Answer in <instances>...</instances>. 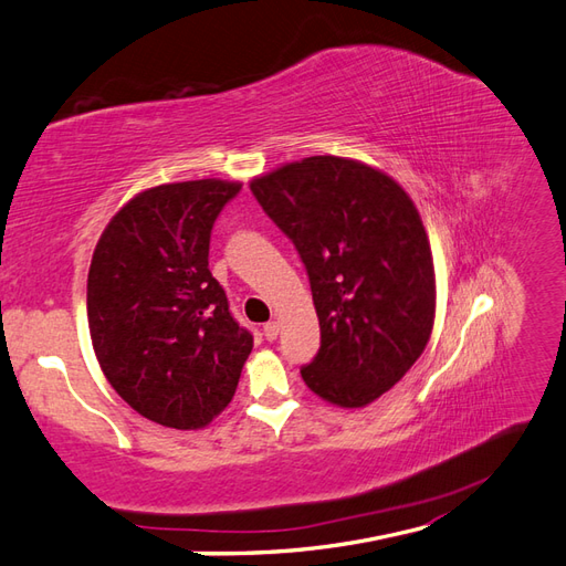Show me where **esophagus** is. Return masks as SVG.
<instances>
[{"mask_svg":"<svg viewBox=\"0 0 566 566\" xmlns=\"http://www.w3.org/2000/svg\"><path fill=\"white\" fill-rule=\"evenodd\" d=\"M263 335H265L268 342L277 339V335H280V323H277V321H270L268 325H263Z\"/></svg>","mask_w":566,"mask_h":566,"instance_id":"34e87169","label":"esophagus"}]
</instances>
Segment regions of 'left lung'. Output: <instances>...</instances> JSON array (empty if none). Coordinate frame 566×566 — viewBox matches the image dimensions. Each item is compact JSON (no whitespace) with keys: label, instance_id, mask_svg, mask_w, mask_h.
Wrapping results in <instances>:
<instances>
[{"label":"left lung","instance_id":"obj_1","mask_svg":"<svg viewBox=\"0 0 566 566\" xmlns=\"http://www.w3.org/2000/svg\"><path fill=\"white\" fill-rule=\"evenodd\" d=\"M251 191L311 280L321 349L303 382L342 409L366 407L430 339L434 268L421 214L385 171L335 155L282 165Z\"/></svg>","mask_w":566,"mask_h":566}]
</instances>
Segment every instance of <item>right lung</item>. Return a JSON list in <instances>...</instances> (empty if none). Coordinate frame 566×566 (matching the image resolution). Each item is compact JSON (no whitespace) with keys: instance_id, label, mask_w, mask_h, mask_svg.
<instances>
[{"instance_id":"obj_1","label":"right lung","mask_w":566,"mask_h":566,"mask_svg":"<svg viewBox=\"0 0 566 566\" xmlns=\"http://www.w3.org/2000/svg\"><path fill=\"white\" fill-rule=\"evenodd\" d=\"M239 181L163 184L134 196L99 237L88 327L107 382L153 423L198 430L227 409L253 335L208 268L210 231Z\"/></svg>"}]
</instances>
